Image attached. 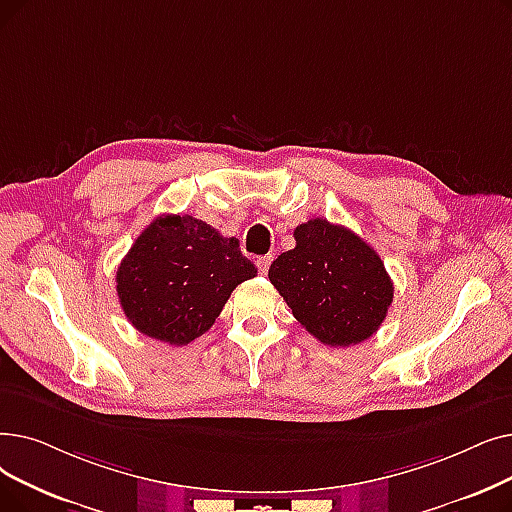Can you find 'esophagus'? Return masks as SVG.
I'll use <instances>...</instances> for the list:
<instances>
[{
  "mask_svg": "<svg viewBox=\"0 0 512 512\" xmlns=\"http://www.w3.org/2000/svg\"><path fill=\"white\" fill-rule=\"evenodd\" d=\"M272 261H274V257L272 255H263V257H257V270H259V274H268V270H270V265H272Z\"/></svg>",
  "mask_w": 512,
  "mask_h": 512,
  "instance_id": "1",
  "label": "esophagus"
}]
</instances>
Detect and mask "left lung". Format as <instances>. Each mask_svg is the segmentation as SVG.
Segmentation results:
<instances>
[{"instance_id":"8db88e82","label":"left lung","mask_w":512,"mask_h":512,"mask_svg":"<svg viewBox=\"0 0 512 512\" xmlns=\"http://www.w3.org/2000/svg\"><path fill=\"white\" fill-rule=\"evenodd\" d=\"M295 249L270 265V282L320 343L349 347L370 339L393 301L385 263L358 234L316 217L295 228Z\"/></svg>"}]
</instances>
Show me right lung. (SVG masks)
I'll list each match as a JSON object with an SVG mask.
<instances>
[{"instance_id":"obj_1","label":"right lung","mask_w":512,"mask_h":512,"mask_svg":"<svg viewBox=\"0 0 512 512\" xmlns=\"http://www.w3.org/2000/svg\"><path fill=\"white\" fill-rule=\"evenodd\" d=\"M255 276L236 238L192 215H161L123 257L117 295L133 328L180 347L205 335L234 288Z\"/></svg>"}]
</instances>
